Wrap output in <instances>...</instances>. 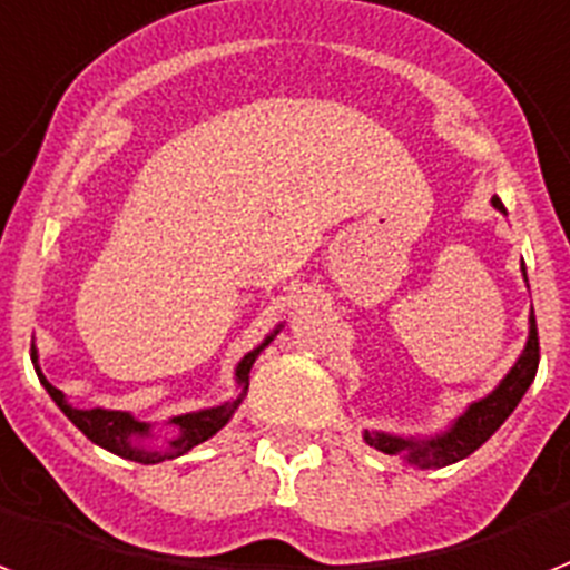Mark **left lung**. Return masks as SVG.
Listing matches in <instances>:
<instances>
[{
    "label": "left lung",
    "instance_id": "8db88e82",
    "mask_svg": "<svg viewBox=\"0 0 570 570\" xmlns=\"http://www.w3.org/2000/svg\"><path fill=\"white\" fill-rule=\"evenodd\" d=\"M494 206L503 212V203L498 197L491 199ZM527 276V273H523ZM535 371H539V326H535V314L530 317V341H527V350L523 356L518 358V364L507 373V380L500 382L498 389L491 391L489 397L473 403L448 435H439L432 441H406L394 439V435H382V432H364V441L371 448L389 453V456H403L412 462V465H453L459 459L471 456L473 450L482 448L485 441L500 430V423L507 421L509 414L515 412V406L521 403V397L530 389V382L535 380Z\"/></svg>",
    "mask_w": 570,
    "mask_h": 570
}]
</instances>
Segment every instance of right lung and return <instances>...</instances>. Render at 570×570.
Wrapping results in <instances>:
<instances>
[{
	"instance_id": "add662e5",
	"label": "right lung",
	"mask_w": 570,
	"mask_h": 570,
	"mask_svg": "<svg viewBox=\"0 0 570 570\" xmlns=\"http://www.w3.org/2000/svg\"><path fill=\"white\" fill-rule=\"evenodd\" d=\"M267 341H264V344H267ZM262 347L253 350V353H249V356H244V362L238 364V382L244 385V391L249 389V367H253L256 356L262 353ZM31 358H35V353H31ZM35 367H38V358H35ZM38 376H40V382H43V389L49 391V397L58 403V409H61V412L67 414V417H70V421L76 423V426H79V430L85 432V435H88L94 444H99V448H105V450H111V453H117V456H122V459L140 462V465H156V462H164V459H176V456H181V453H188L190 448H197L199 441H208L214 432L226 426V421H229L232 412H235L240 403V397H238L220 409H206V412H194V414H181V417H173V423L179 426V439L170 441V450H167V453H153V450H144L140 444H135V439H138V435H147L149 432L147 423L135 421V417L126 412H108V409H72L70 403L63 400L61 391L55 389L52 382H49L43 373H38Z\"/></svg>"
}]
</instances>
